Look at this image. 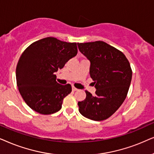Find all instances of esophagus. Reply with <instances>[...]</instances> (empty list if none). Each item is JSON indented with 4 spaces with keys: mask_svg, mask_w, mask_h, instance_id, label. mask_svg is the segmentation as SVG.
I'll return each mask as SVG.
<instances>
[{
    "mask_svg": "<svg viewBox=\"0 0 154 154\" xmlns=\"http://www.w3.org/2000/svg\"><path fill=\"white\" fill-rule=\"evenodd\" d=\"M72 90L73 91H77V90H78V89H77V88H75V87H73L72 88Z\"/></svg>",
    "mask_w": 154,
    "mask_h": 154,
    "instance_id": "esophagus-1",
    "label": "esophagus"
}]
</instances>
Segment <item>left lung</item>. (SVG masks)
Listing matches in <instances>:
<instances>
[{
  "label": "left lung",
  "instance_id": "8db88e82",
  "mask_svg": "<svg viewBox=\"0 0 154 154\" xmlns=\"http://www.w3.org/2000/svg\"><path fill=\"white\" fill-rule=\"evenodd\" d=\"M77 46L90 61V77L96 89L94 95L85 91L86 98L78 102L79 111L94 121L106 120L125 99L132 75L130 63L121 51L102 41Z\"/></svg>",
  "mask_w": 154,
  "mask_h": 154
}]
</instances>
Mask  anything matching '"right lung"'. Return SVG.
I'll return each instance as SVG.
<instances>
[{"mask_svg":"<svg viewBox=\"0 0 154 154\" xmlns=\"http://www.w3.org/2000/svg\"><path fill=\"white\" fill-rule=\"evenodd\" d=\"M77 53L76 43L47 37L33 43L20 56L16 68L17 87L25 103L40 114L58 112L71 85L56 81L55 72Z\"/></svg>","mask_w":154,"mask_h":154,"instance_id":"add662e5","label":"right lung"}]
</instances>
